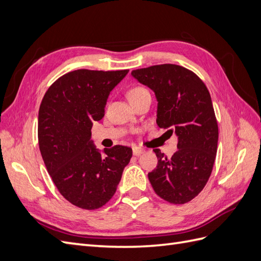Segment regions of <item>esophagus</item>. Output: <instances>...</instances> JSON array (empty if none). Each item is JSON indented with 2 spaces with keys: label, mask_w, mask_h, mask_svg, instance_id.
Instances as JSON below:
<instances>
[{
  "label": "esophagus",
  "mask_w": 261,
  "mask_h": 261,
  "mask_svg": "<svg viewBox=\"0 0 261 261\" xmlns=\"http://www.w3.org/2000/svg\"><path fill=\"white\" fill-rule=\"evenodd\" d=\"M143 153H145V150H144V149H141V148H134V149H133V154H134V155L138 156V155L143 154Z\"/></svg>",
  "instance_id": "34e87169"
}]
</instances>
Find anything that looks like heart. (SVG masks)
Wrapping results in <instances>:
<instances>
[{
  "label": "heart",
  "instance_id": "b5f03b06",
  "mask_svg": "<svg viewBox=\"0 0 261 261\" xmlns=\"http://www.w3.org/2000/svg\"><path fill=\"white\" fill-rule=\"evenodd\" d=\"M145 91H147V89H145L144 87H139V86L133 87V88L129 89V91L127 92V97H128V99L136 98L137 96H139L140 93H143V92H145Z\"/></svg>",
  "mask_w": 261,
  "mask_h": 261
}]
</instances>
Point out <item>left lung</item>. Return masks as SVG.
<instances>
[{
    "mask_svg": "<svg viewBox=\"0 0 261 261\" xmlns=\"http://www.w3.org/2000/svg\"><path fill=\"white\" fill-rule=\"evenodd\" d=\"M132 75L154 91L158 126L178 137V150L171 158L153 150L158 165L148 173L153 191L170 203L191 201L206 186L218 148V123L207 87L192 70L175 64L139 68Z\"/></svg>",
    "mask_w": 261,
    "mask_h": 261,
    "instance_id": "obj_1",
    "label": "left lung"
}]
</instances>
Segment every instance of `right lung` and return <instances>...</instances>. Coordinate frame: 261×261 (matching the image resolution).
Masks as SVG:
<instances>
[{"label": "right lung", "mask_w": 261, "mask_h": 261, "mask_svg": "<svg viewBox=\"0 0 261 261\" xmlns=\"http://www.w3.org/2000/svg\"><path fill=\"white\" fill-rule=\"evenodd\" d=\"M127 73L73 70L58 78L41 101L39 149L60 194L78 208L105 206L130 161L132 148L116 145L100 153L90 139L92 123L105 116L110 91Z\"/></svg>", "instance_id": "right-lung-1"}]
</instances>
